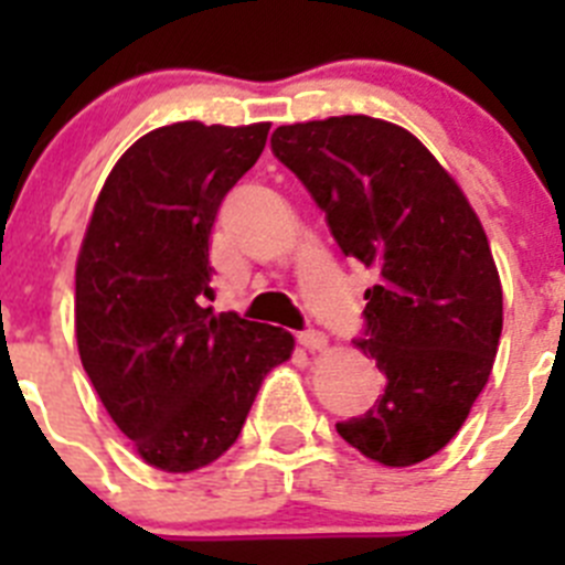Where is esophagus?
<instances>
[{
    "label": "esophagus",
    "mask_w": 565,
    "mask_h": 565,
    "mask_svg": "<svg viewBox=\"0 0 565 565\" xmlns=\"http://www.w3.org/2000/svg\"><path fill=\"white\" fill-rule=\"evenodd\" d=\"M297 342L302 344V348H306V351H322V348H326L328 344V337L322 331H302L297 337Z\"/></svg>",
    "instance_id": "esophagus-1"
}]
</instances>
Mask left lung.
Returning a JSON list of instances; mask_svg holds the SVG:
<instances>
[{
	"label": "left lung",
	"instance_id": "8db88e82",
	"mask_svg": "<svg viewBox=\"0 0 565 565\" xmlns=\"http://www.w3.org/2000/svg\"><path fill=\"white\" fill-rule=\"evenodd\" d=\"M271 152L326 212L344 257L376 274L356 348L387 384L337 433L384 467L436 456L483 391L503 328L478 214L416 135L371 115L277 127Z\"/></svg>",
	"mask_w": 565,
	"mask_h": 565
}]
</instances>
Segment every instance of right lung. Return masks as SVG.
I'll list each match as a JSON object with an SVG mask.
<instances>
[{"instance_id":"obj_1","label":"right lung","mask_w":565,"mask_h":565,"mask_svg":"<svg viewBox=\"0 0 565 565\" xmlns=\"http://www.w3.org/2000/svg\"><path fill=\"white\" fill-rule=\"evenodd\" d=\"M271 124L181 121L115 163L76 263V339L98 398L149 467L192 472L237 441L294 337L214 299L209 237Z\"/></svg>"}]
</instances>
